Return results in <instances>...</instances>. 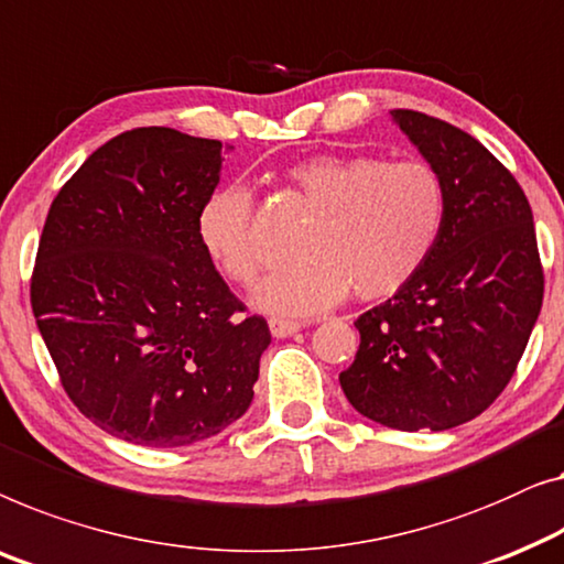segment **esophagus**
Wrapping results in <instances>:
<instances>
[{
  "instance_id": "obj_1",
  "label": "esophagus",
  "mask_w": 564,
  "mask_h": 564,
  "mask_svg": "<svg viewBox=\"0 0 564 564\" xmlns=\"http://www.w3.org/2000/svg\"><path fill=\"white\" fill-rule=\"evenodd\" d=\"M269 330H272L274 338H290V336H295L297 330H302V323L282 321V317H272V321H269Z\"/></svg>"
}]
</instances>
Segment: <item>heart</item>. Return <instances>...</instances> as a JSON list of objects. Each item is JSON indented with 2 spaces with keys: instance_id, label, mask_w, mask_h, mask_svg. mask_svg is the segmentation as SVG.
<instances>
[{
  "instance_id": "1",
  "label": "heart",
  "mask_w": 564,
  "mask_h": 564,
  "mask_svg": "<svg viewBox=\"0 0 564 564\" xmlns=\"http://www.w3.org/2000/svg\"><path fill=\"white\" fill-rule=\"evenodd\" d=\"M313 221L302 234L305 264L269 274L251 295L269 315L305 317L358 300H387L427 262L445 224V187L417 160L313 154L288 170ZM198 239L228 280L251 284L269 264L251 191L221 185L198 210Z\"/></svg>"
}]
</instances>
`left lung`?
I'll return each mask as SVG.
<instances>
[{
	"instance_id": "8db88e82",
	"label": "left lung",
	"mask_w": 564,
	"mask_h": 564,
	"mask_svg": "<svg viewBox=\"0 0 564 564\" xmlns=\"http://www.w3.org/2000/svg\"><path fill=\"white\" fill-rule=\"evenodd\" d=\"M394 124L445 187V224L417 274L356 321L343 394L404 432L451 430L494 404L540 317L544 274L532 208L491 152L463 129L394 109Z\"/></svg>"
}]
</instances>
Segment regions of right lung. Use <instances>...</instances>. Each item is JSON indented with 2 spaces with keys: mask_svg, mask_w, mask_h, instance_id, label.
<instances>
[{
  "mask_svg": "<svg viewBox=\"0 0 564 564\" xmlns=\"http://www.w3.org/2000/svg\"><path fill=\"white\" fill-rule=\"evenodd\" d=\"M224 147L142 127L99 147L55 195L30 300L70 402L144 447L214 437L249 410L267 321L198 239Z\"/></svg>",
  "mask_w": 564,
  "mask_h": 564,
  "instance_id": "obj_1",
  "label": "right lung"
}]
</instances>
